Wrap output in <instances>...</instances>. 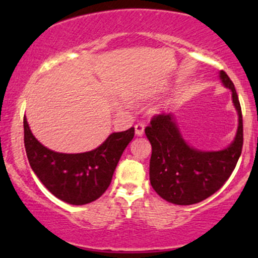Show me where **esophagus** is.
<instances>
[{"label": "esophagus", "instance_id": "obj_1", "mask_svg": "<svg viewBox=\"0 0 258 258\" xmlns=\"http://www.w3.org/2000/svg\"><path fill=\"white\" fill-rule=\"evenodd\" d=\"M135 132H136V136H138V137H142V136L144 135V125H143V123H137V125L135 126Z\"/></svg>", "mask_w": 258, "mask_h": 258}]
</instances>
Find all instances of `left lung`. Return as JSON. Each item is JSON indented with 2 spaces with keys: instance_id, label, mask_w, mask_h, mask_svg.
<instances>
[{
  "instance_id": "8db88e82",
  "label": "left lung",
  "mask_w": 258,
  "mask_h": 258,
  "mask_svg": "<svg viewBox=\"0 0 258 258\" xmlns=\"http://www.w3.org/2000/svg\"><path fill=\"white\" fill-rule=\"evenodd\" d=\"M222 84L232 92L238 112V130L233 142L217 152H205L189 146L173 114L158 115L146 128L152 144L150 184L162 199L176 205H193L211 197L229 178L242 149V116L238 94L223 70Z\"/></svg>"
}]
</instances>
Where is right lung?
I'll use <instances>...</instances> for the list:
<instances>
[{
	"instance_id": "right-lung-1",
	"label": "right lung",
	"mask_w": 258,
	"mask_h": 258,
	"mask_svg": "<svg viewBox=\"0 0 258 258\" xmlns=\"http://www.w3.org/2000/svg\"><path fill=\"white\" fill-rule=\"evenodd\" d=\"M133 136L135 128L131 127L111 133L91 152L58 153L35 138L24 116V144L32 171L55 198L72 205L90 204L104 194Z\"/></svg>"
}]
</instances>
